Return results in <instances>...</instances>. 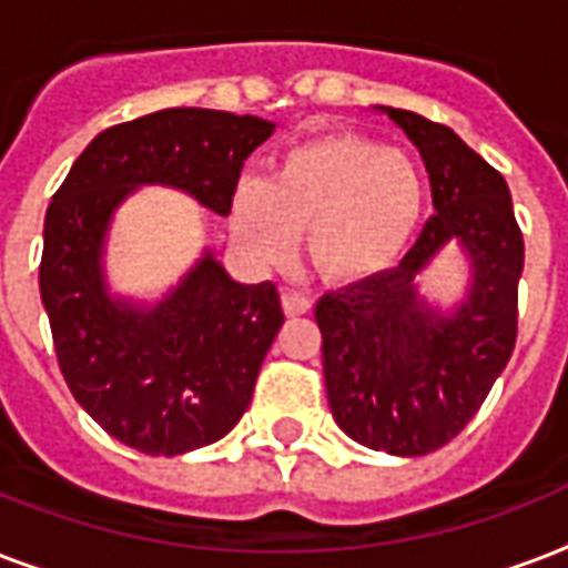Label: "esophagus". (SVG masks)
<instances>
[{"label": "esophagus", "instance_id": "34e87169", "mask_svg": "<svg viewBox=\"0 0 568 568\" xmlns=\"http://www.w3.org/2000/svg\"><path fill=\"white\" fill-rule=\"evenodd\" d=\"M281 305H284V314L287 316H302L311 311V298L296 293V290H284L281 293Z\"/></svg>", "mask_w": 568, "mask_h": 568}]
</instances>
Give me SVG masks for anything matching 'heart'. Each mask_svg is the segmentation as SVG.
Wrapping results in <instances>:
<instances>
[{
    "label": "heart",
    "mask_w": 568,
    "mask_h": 568,
    "mask_svg": "<svg viewBox=\"0 0 568 568\" xmlns=\"http://www.w3.org/2000/svg\"><path fill=\"white\" fill-rule=\"evenodd\" d=\"M424 183L412 156L353 133L287 148L270 180L240 178L227 201L236 248L254 266L305 248L325 278L358 284L394 270L415 236Z\"/></svg>",
    "instance_id": "1"
}]
</instances>
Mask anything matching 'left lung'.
I'll return each mask as SVG.
<instances>
[{
  "mask_svg": "<svg viewBox=\"0 0 568 568\" xmlns=\"http://www.w3.org/2000/svg\"><path fill=\"white\" fill-rule=\"evenodd\" d=\"M417 148L435 215L399 266L316 302L328 406L353 442L390 456L438 450L477 415L516 346L525 240L507 180L450 126L376 105ZM456 244L469 263L464 298L429 303L416 275Z\"/></svg>",
  "mask_w": 568,
  "mask_h": 568,
  "instance_id": "8db88e82",
  "label": "left lung"
}]
</instances>
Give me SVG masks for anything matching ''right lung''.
I'll return each mask as SVG.
<instances>
[{"instance_id":"right-lung-1","label":"right lung","mask_w":568,"mask_h":568,"mask_svg":"<svg viewBox=\"0 0 568 568\" xmlns=\"http://www.w3.org/2000/svg\"><path fill=\"white\" fill-rule=\"evenodd\" d=\"M272 121L162 109L109 126L79 153L43 222L41 302L70 394L126 447L180 456L240 424L284 325L272 281L240 284L213 248L156 302L112 293L105 243L142 186L186 192L227 215L243 162Z\"/></svg>"}]
</instances>
